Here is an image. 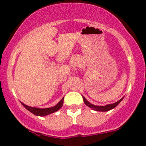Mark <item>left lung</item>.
Instances as JSON below:
<instances>
[{
    "label": "left lung",
    "mask_w": 146,
    "mask_h": 146,
    "mask_svg": "<svg viewBox=\"0 0 146 146\" xmlns=\"http://www.w3.org/2000/svg\"><path fill=\"white\" fill-rule=\"evenodd\" d=\"M82 98H83L84 102V104L87 106L90 107V108H92V109L94 110H96V111H100V112L109 111V110L113 109V108H115V107H116L119 104L120 102L122 101V100L123 99V98H122L121 99H120L119 101L115 102V103L111 104H108V105H106V106H95L94 104H90V102H88V100H87L83 96V95H82Z\"/></svg>",
    "instance_id": "1"
}]
</instances>
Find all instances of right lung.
Here are the masks:
<instances>
[{"mask_svg":"<svg viewBox=\"0 0 146 146\" xmlns=\"http://www.w3.org/2000/svg\"><path fill=\"white\" fill-rule=\"evenodd\" d=\"M64 102V98L62 99L60 101L58 102L55 106L51 107V108H35V107H31L29 106L25 105V104L22 103V105L26 108L27 110H28L29 111L31 112V113H33V115H37V116H40V117H44L46 116V115H50V114L55 113V112L58 111V110H60L61 108V107L62 106Z\"/></svg>","mask_w":146,"mask_h":146,"instance_id":"add662e5","label":"right lung"}]
</instances>
